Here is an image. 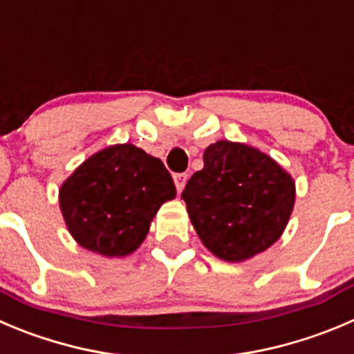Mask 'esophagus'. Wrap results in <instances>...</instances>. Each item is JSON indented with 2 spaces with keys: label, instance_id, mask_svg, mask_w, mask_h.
Wrapping results in <instances>:
<instances>
[{
  "label": "esophagus",
  "instance_id": "34e87169",
  "mask_svg": "<svg viewBox=\"0 0 354 354\" xmlns=\"http://www.w3.org/2000/svg\"><path fill=\"white\" fill-rule=\"evenodd\" d=\"M174 183H175V187H177V191H179V193H183L184 186H186V183H187V174L174 175Z\"/></svg>",
  "mask_w": 354,
  "mask_h": 354
}]
</instances>
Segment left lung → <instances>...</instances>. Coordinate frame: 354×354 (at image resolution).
<instances>
[{"label":"left lung","mask_w":354,"mask_h":354,"mask_svg":"<svg viewBox=\"0 0 354 354\" xmlns=\"http://www.w3.org/2000/svg\"><path fill=\"white\" fill-rule=\"evenodd\" d=\"M183 191L201 243L225 262H243L280 240L295 203L294 177L257 147L217 140Z\"/></svg>","instance_id":"obj_1"}]
</instances>
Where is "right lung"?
Wrapping results in <instances>:
<instances>
[{"instance_id": "1", "label": "right lung", "mask_w": 354, "mask_h": 354, "mask_svg": "<svg viewBox=\"0 0 354 354\" xmlns=\"http://www.w3.org/2000/svg\"><path fill=\"white\" fill-rule=\"evenodd\" d=\"M174 198V180L163 161L129 142L92 154L59 189L71 236L104 257L133 254L161 205Z\"/></svg>"}]
</instances>
